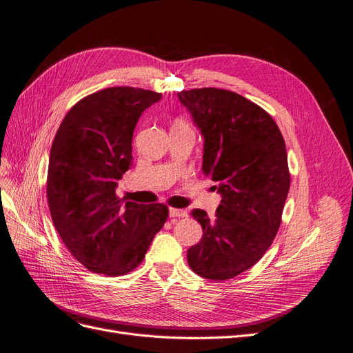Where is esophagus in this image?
<instances>
[{
    "label": "esophagus",
    "mask_w": 353,
    "mask_h": 353,
    "mask_svg": "<svg viewBox=\"0 0 353 353\" xmlns=\"http://www.w3.org/2000/svg\"><path fill=\"white\" fill-rule=\"evenodd\" d=\"M170 217L172 219H185L188 217L186 210H179V208H170Z\"/></svg>",
    "instance_id": "34e87169"
}]
</instances>
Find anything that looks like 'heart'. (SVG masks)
<instances>
[{
    "label": "heart",
    "instance_id": "heart-1",
    "mask_svg": "<svg viewBox=\"0 0 353 353\" xmlns=\"http://www.w3.org/2000/svg\"><path fill=\"white\" fill-rule=\"evenodd\" d=\"M176 124H186L183 120H180V119H177L176 121H174V124H173V126H176Z\"/></svg>",
    "mask_w": 353,
    "mask_h": 353
}]
</instances>
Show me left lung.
Wrapping results in <instances>:
<instances>
[{"label":"left lung","mask_w":353,"mask_h":353,"mask_svg":"<svg viewBox=\"0 0 353 353\" xmlns=\"http://www.w3.org/2000/svg\"><path fill=\"white\" fill-rule=\"evenodd\" d=\"M177 97L205 139L203 173L221 193L214 219L192 211L202 239L188 263L201 277L229 280L254 267L279 232L290 188L286 145L268 112L232 90L202 88Z\"/></svg>","instance_id":"obj_1"}]
</instances>
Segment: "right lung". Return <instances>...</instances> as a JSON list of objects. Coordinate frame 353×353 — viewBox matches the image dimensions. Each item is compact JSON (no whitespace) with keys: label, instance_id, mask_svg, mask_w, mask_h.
Listing matches in <instances>:
<instances>
[{"label":"right lung","instance_id":"obj_1","mask_svg":"<svg viewBox=\"0 0 353 353\" xmlns=\"http://www.w3.org/2000/svg\"><path fill=\"white\" fill-rule=\"evenodd\" d=\"M160 99L141 88L102 89L76 102L55 133L47 177L51 219L89 271L111 277L133 271L167 221L164 203L145 205L116 193L132 164L136 123Z\"/></svg>","mask_w":353,"mask_h":353}]
</instances>
